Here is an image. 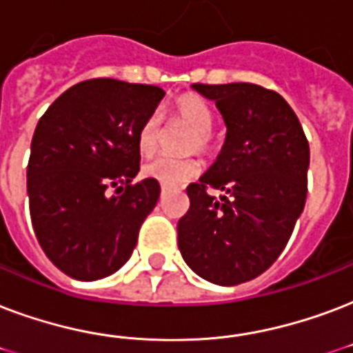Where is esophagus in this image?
<instances>
[{
    "label": "esophagus",
    "instance_id": "esophagus-1",
    "mask_svg": "<svg viewBox=\"0 0 353 353\" xmlns=\"http://www.w3.org/2000/svg\"><path fill=\"white\" fill-rule=\"evenodd\" d=\"M161 194H166V187H161Z\"/></svg>",
    "mask_w": 353,
    "mask_h": 353
}]
</instances>
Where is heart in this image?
Here are the masks:
<instances>
[{"mask_svg":"<svg viewBox=\"0 0 353 353\" xmlns=\"http://www.w3.org/2000/svg\"><path fill=\"white\" fill-rule=\"evenodd\" d=\"M174 118L183 125L192 129L188 134L185 150L187 152L209 153L212 150V133L214 125V114L205 99H201L196 94H185L177 98L174 103ZM159 146V117L152 114L141 123L137 131V148L144 157H150L155 153ZM144 176L152 177L163 187H179L185 183L192 181L200 176L201 165L192 157H155L142 168Z\"/></svg>","mask_w":353,"mask_h":353,"instance_id":"heart-1","label":"heart"}]
</instances>
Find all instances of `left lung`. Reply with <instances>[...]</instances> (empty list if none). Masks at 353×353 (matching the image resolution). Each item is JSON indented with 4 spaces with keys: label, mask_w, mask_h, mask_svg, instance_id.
Segmentation results:
<instances>
[{
    "label": "left lung",
    "mask_w": 353,
    "mask_h": 353,
    "mask_svg": "<svg viewBox=\"0 0 353 353\" xmlns=\"http://www.w3.org/2000/svg\"><path fill=\"white\" fill-rule=\"evenodd\" d=\"M192 88L214 101L228 133L214 165L187 187L177 244L200 278L230 287L261 276L287 246L307 198L309 142L274 90L254 83ZM209 188L225 194L214 199Z\"/></svg>",
    "instance_id": "1"
}]
</instances>
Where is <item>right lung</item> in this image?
<instances>
[{"mask_svg": "<svg viewBox=\"0 0 353 353\" xmlns=\"http://www.w3.org/2000/svg\"><path fill=\"white\" fill-rule=\"evenodd\" d=\"M165 90L98 77L59 96L37 123L27 165L34 235L66 276L94 281L120 270L161 187L131 183L141 166L137 131Z\"/></svg>", "mask_w": 353, "mask_h": 353, "instance_id": "add662e5", "label": "right lung"}]
</instances>
